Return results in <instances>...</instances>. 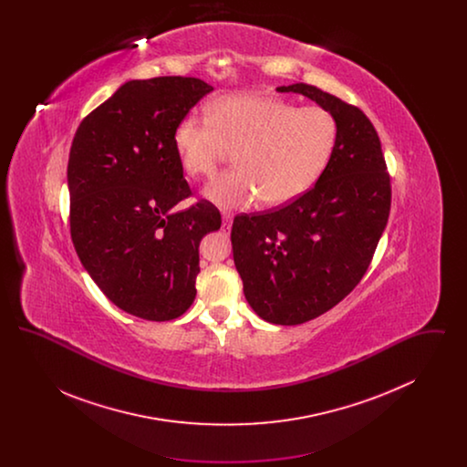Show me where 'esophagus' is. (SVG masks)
Wrapping results in <instances>:
<instances>
[{"instance_id":"obj_1","label":"esophagus","mask_w":467,"mask_h":467,"mask_svg":"<svg viewBox=\"0 0 467 467\" xmlns=\"http://www.w3.org/2000/svg\"><path fill=\"white\" fill-rule=\"evenodd\" d=\"M231 227H233V217L231 215H223V231L225 234L231 233Z\"/></svg>"}]
</instances>
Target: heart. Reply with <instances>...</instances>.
<instances>
[{
	"mask_svg": "<svg viewBox=\"0 0 467 467\" xmlns=\"http://www.w3.org/2000/svg\"><path fill=\"white\" fill-rule=\"evenodd\" d=\"M336 141L333 113L257 94L217 98L206 107V119L185 117L173 131L178 161L191 178L212 177L233 150L236 168L213 178L202 192L223 210L301 198L324 175Z\"/></svg>",
	"mask_w": 467,
	"mask_h": 467,
	"instance_id": "b5f03b06",
	"label": "heart"
}]
</instances>
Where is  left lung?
I'll return each instance as SVG.
<instances>
[{
	"instance_id": "1",
	"label": "left lung",
	"mask_w": 467,
	"mask_h": 467,
	"mask_svg": "<svg viewBox=\"0 0 467 467\" xmlns=\"http://www.w3.org/2000/svg\"><path fill=\"white\" fill-rule=\"evenodd\" d=\"M276 90L303 94L337 124L331 162L310 191L276 212L238 215L231 231L252 310L296 326L331 310L364 276L389 221L390 178L377 130L357 107L306 84Z\"/></svg>"
}]
</instances>
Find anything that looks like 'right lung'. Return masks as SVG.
Here are the masks:
<instances>
[{"label": "right lung", "instance_id": "add662e5", "mask_svg": "<svg viewBox=\"0 0 467 467\" xmlns=\"http://www.w3.org/2000/svg\"><path fill=\"white\" fill-rule=\"evenodd\" d=\"M212 90L191 77L130 80L90 111L71 143L69 225L78 259L115 306L145 320L189 310L201 240L221 229L208 202L173 212L191 194L173 131Z\"/></svg>", "mask_w": 467, "mask_h": 467}]
</instances>
